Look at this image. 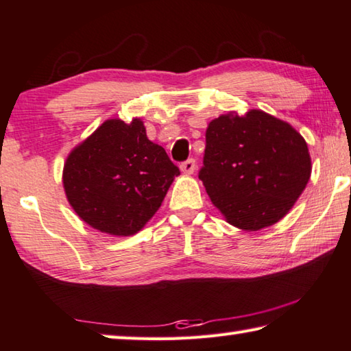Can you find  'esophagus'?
<instances>
[{"instance_id":"esophagus-1","label":"esophagus","mask_w":351,"mask_h":351,"mask_svg":"<svg viewBox=\"0 0 351 351\" xmlns=\"http://www.w3.org/2000/svg\"><path fill=\"white\" fill-rule=\"evenodd\" d=\"M195 169H197V162H195V159H187L186 162L181 164V170L184 175H192Z\"/></svg>"}]
</instances>
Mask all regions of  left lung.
I'll return each instance as SVG.
<instances>
[{
	"label": "left lung",
	"mask_w": 351,
	"mask_h": 351,
	"mask_svg": "<svg viewBox=\"0 0 351 351\" xmlns=\"http://www.w3.org/2000/svg\"><path fill=\"white\" fill-rule=\"evenodd\" d=\"M206 192L226 221L254 232L293 209L311 176V158L299 132L261 110L221 114L206 130Z\"/></svg>",
	"instance_id": "left-lung-1"
}]
</instances>
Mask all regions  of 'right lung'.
Returning a JSON list of instances; mask_svg holds the SVG:
<instances>
[{
  "instance_id": "obj_1",
  "label": "right lung",
  "mask_w": 351,
  "mask_h": 351,
  "mask_svg": "<svg viewBox=\"0 0 351 351\" xmlns=\"http://www.w3.org/2000/svg\"><path fill=\"white\" fill-rule=\"evenodd\" d=\"M178 175L164 148L147 138L141 119H108L68 154L63 187L86 224L130 237L158 212Z\"/></svg>"
}]
</instances>
